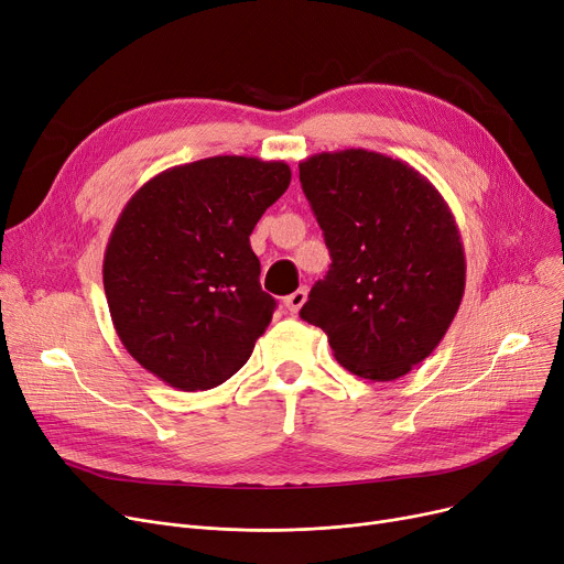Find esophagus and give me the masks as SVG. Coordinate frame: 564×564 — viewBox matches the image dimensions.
<instances>
[{"mask_svg": "<svg viewBox=\"0 0 564 564\" xmlns=\"http://www.w3.org/2000/svg\"><path fill=\"white\" fill-rule=\"evenodd\" d=\"M308 300V288L302 285L300 290H294L292 294H288V297L283 300V306L288 313H300V308L306 304Z\"/></svg>", "mask_w": 564, "mask_h": 564, "instance_id": "obj_1", "label": "esophagus"}]
</instances>
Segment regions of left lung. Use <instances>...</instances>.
Instances as JSON below:
<instances>
[{
	"instance_id": "obj_1",
	"label": "left lung",
	"mask_w": 564,
	"mask_h": 564,
	"mask_svg": "<svg viewBox=\"0 0 564 564\" xmlns=\"http://www.w3.org/2000/svg\"><path fill=\"white\" fill-rule=\"evenodd\" d=\"M332 253L302 317L329 336L351 375L393 381L436 349L466 285L462 235L423 173L364 148L300 162Z\"/></svg>"
}]
</instances>
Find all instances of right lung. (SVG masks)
Returning a JSON list of instances; mask_svg holds the SVG:
<instances>
[{
	"label": "right lung",
	"mask_w": 564,
	"mask_h": 564,
	"mask_svg": "<svg viewBox=\"0 0 564 564\" xmlns=\"http://www.w3.org/2000/svg\"><path fill=\"white\" fill-rule=\"evenodd\" d=\"M290 177L285 162L205 158L158 173L118 215L102 262L113 329L169 387H219L270 327L249 235Z\"/></svg>",
	"instance_id": "add662e5"
}]
</instances>
